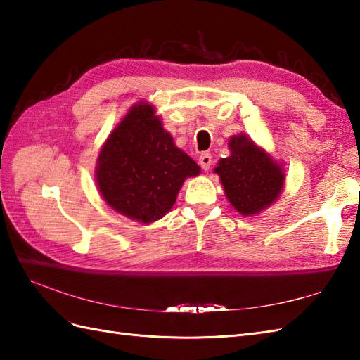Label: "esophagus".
Here are the masks:
<instances>
[{
	"instance_id": "esophagus-1",
	"label": "esophagus",
	"mask_w": 360,
	"mask_h": 360,
	"mask_svg": "<svg viewBox=\"0 0 360 360\" xmlns=\"http://www.w3.org/2000/svg\"><path fill=\"white\" fill-rule=\"evenodd\" d=\"M200 165H201L202 170L207 172L209 168H210V165H212V155H209V153H201Z\"/></svg>"
}]
</instances>
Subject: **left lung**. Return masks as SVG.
Wrapping results in <instances>:
<instances>
[{
  "instance_id": "8db88e82",
  "label": "left lung",
  "mask_w": 360,
  "mask_h": 360,
  "mask_svg": "<svg viewBox=\"0 0 360 360\" xmlns=\"http://www.w3.org/2000/svg\"><path fill=\"white\" fill-rule=\"evenodd\" d=\"M229 145L231 156L221 159L215 172L233 207L243 215H255L277 200L285 174L246 136L232 137Z\"/></svg>"
}]
</instances>
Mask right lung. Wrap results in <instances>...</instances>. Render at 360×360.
Here are the masks:
<instances>
[{"label":"right lung","mask_w":360,"mask_h":360,"mask_svg":"<svg viewBox=\"0 0 360 360\" xmlns=\"http://www.w3.org/2000/svg\"><path fill=\"white\" fill-rule=\"evenodd\" d=\"M201 168L174 147L155 110L147 103L131 108L97 160V186L114 210L141 223H153L173 207L182 182Z\"/></svg>","instance_id":"right-lung-1"}]
</instances>
